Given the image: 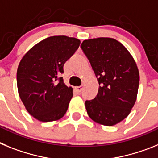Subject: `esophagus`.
<instances>
[{
  "label": "esophagus",
  "mask_w": 158,
  "mask_h": 158,
  "mask_svg": "<svg viewBox=\"0 0 158 158\" xmlns=\"http://www.w3.org/2000/svg\"><path fill=\"white\" fill-rule=\"evenodd\" d=\"M75 91L78 93V94H80L81 91H82V90H83V87H75Z\"/></svg>",
  "instance_id": "obj_1"
}]
</instances>
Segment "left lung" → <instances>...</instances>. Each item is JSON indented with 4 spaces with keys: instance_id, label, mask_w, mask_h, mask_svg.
I'll return each mask as SVG.
<instances>
[{
    "instance_id": "obj_1",
    "label": "left lung",
    "mask_w": 158,
    "mask_h": 158,
    "mask_svg": "<svg viewBox=\"0 0 158 158\" xmlns=\"http://www.w3.org/2000/svg\"><path fill=\"white\" fill-rule=\"evenodd\" d=\"M81 49L98 79L97 95L86 100L89 117L104 126H114L129 115L139 86L137 64L127 49L112 38L84 40Z\"/></svg>"
}]
</instances>
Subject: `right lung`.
I'll return each mask as SVG.
<instances>
[{"mask_svg":"<svg viewBox=\"0 0 158 158\" xmlns=\"http://www.w3.org/2000/svg\"><path fill=\"white\" fill-rule=\"evenodd\" d=\"M80 40L66 35L47 38L20 60L16 73L18 93L28 113L41 122L63 118L73 93L64 84V65L75 54Z\"/></svg>","mask_w":158,"mask_h":158,"instance_id":"right-lung-1","label":"right lung"}]
</instances>
